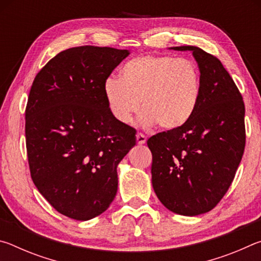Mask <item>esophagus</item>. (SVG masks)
I'll list each match as a JSON object with an SVG mask.
<instances>
[{
	"mask_svg": "<svg viewBox=\"0 0 261 261\" xmlns=\"http://www.w3.org/2000/svg\"><path fill=\"white\" fill-rule=\"evenodd\" d=\"M136 139H137V144L138 145H144L145 143H146L147 138L145 137L143 134H137L136 135Z\"/></svg>",
	"mask_w": 261,
	"mask_h": 261,
	"instance_id": "34e87169",
	"label": "esophagus"
}]
</instances>
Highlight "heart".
I'll list each match as a JSON object with an SVG mask.
<instances>
[{"label": "heart", "instance_id": "b5f03b06", "mask_svg": "<svg viewBox=\"0 0 261 261\" xmlns=\"http://www.w3.org/2000/svg\"><path fill=\"white\" fill-rule=\"evenodd\" d=\"M103 95L112 116L130 123L144 110V126L156 124L177 130L191 120L200 96V74L192 61L167 55H144L123 65L121 78L103 83Z\"/></svg>", "mask_w": 261, "mask_h": 261}]
</instances>
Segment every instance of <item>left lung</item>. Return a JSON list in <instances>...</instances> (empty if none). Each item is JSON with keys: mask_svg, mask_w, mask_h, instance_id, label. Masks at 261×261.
<instances>
[{"mask_svg": "<svg viewBox=\"0 0 261 261\" xmlns=\"http://www.w3.org/2000/svg\"><path fill=\"white\" fill-rule=\"evenodd\" d=\"M200 96L187 124L152 136V185L162 205L176 214L199 215L218 205L235 177L245 147V107L230 74L215 56L194 46Z\"/></svg>", "mask_w": 261, "mask_h": 261, "instance_id": "1", "label": "left lung"}]
</instances>
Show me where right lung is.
Returning a JSON list of instances; mask_svg holds the SVG:
<instances>
[{
	"label": "right lung",
	"instance_id": "add662e5",
	"mask_svg": "<svg viewBox=\"0 0 261 261\" xmlns=\"http://www.w3.org/2000/svg\"><path fill=\"white\" fill-rule=\"evenodd\" d=\"M126 49L82 46L57 54L34 78L25 110L33 183L68 218L100 215L117 192V166L136 130L110 115L103 83Z\"/></svg>",
	"mask_w": 261,
	"mask_h": 261
}]
</instances>
